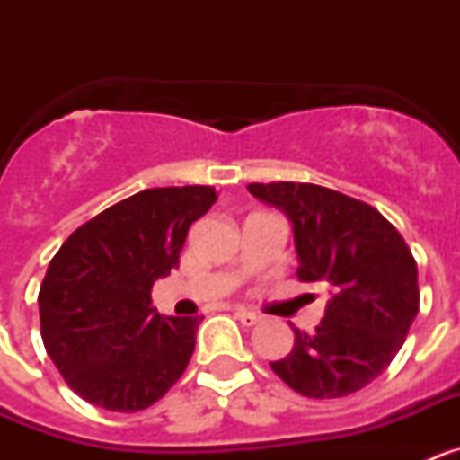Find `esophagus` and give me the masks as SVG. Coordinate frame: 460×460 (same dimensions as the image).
I'll return each mask as SVG.
<instances>
[{"label": "esophagus", "instance_id": "obj_1", "mask_svg": "<svg viewBox=\"0 0 460 460\" xmlns=\"http://www.w3.org/2000/svg\"><path fill=\"white\" fill-rule=\"evenodd\" d=\"M234 318H237L243 327H253V324L260 323L258 313H251L246 311V308H237V311H234Z\"/></svg>", "mask_w": 460, "mask_h": 460}]
</instances>
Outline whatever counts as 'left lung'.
I'll use <instances>...</instances> for the list:
<instances>
[{"instance_id": "8db88e82", "label": "left lung", "mask_w": 460, "mask_h": 460, "mask_svg": "<svg viewBox=\"0 0 460 460\" xmlns=\"http://www.w3.org/2000/svg\"><path fill=\"white\" fill-rule=\"evenodd\" d=\"M292 223L304 283L332 290L313 334L270 367L308 398H341L367 387L392 364L420 311L417 262L396 227L367 202L315 184H249Z\"/></svg>"}]
</instances>
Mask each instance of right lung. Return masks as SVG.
Returning a JSON list of instances; mask_svg holds the SVG:
<instances>
[{"instance_id":"obj_1","label":"right lung","mask_w":460,"mask_h":460,"mask_svg":"<svg viewBox=\"0 0 460 460\" xmlns=\"http://www.w3.org/2000/svg\"><path fill=\"white\" fill-rule=\"evenodd\" d=\"M214 202L211 186L140 190L80 226L50 260L40 336L84 401L137 412L186 371L202 318H164L152 308V286L180 265L190 223Z\"/></svg>"}]
</instances>
